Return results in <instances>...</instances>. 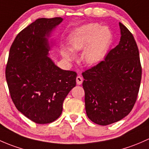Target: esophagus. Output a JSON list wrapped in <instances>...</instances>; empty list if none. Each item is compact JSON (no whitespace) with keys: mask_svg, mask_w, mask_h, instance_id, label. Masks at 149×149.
Listing matches in <instances>:
<instances>
[{"mask_svg":"<svg viewBox=\"0 0 149 149\" xmlns=\"http://www.w3.org/2000/svg\"><path fill=\"white\" fill-rule=\"evenodd\" d=\"M76 81H77V85H81L83 82V79H82V77L81 76H77L76 78Z\"/></svg>","mask_w":149,"mask_h":149,"instance_id":"34e87169","label":"esophagus"}]
</instances>
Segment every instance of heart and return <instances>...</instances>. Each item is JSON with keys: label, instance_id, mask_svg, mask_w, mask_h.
Here are the masks:
<instances>
[{"label": "heart", "instance_id": "1", "mask_svg": "<svg viewBox=\"0 0 149 149\" xmlns=\"http://www.w3.org/2000/svg\"><path fill=\"white\" fill-rule=\"evenodd\" d=\"M113 41V33L107 26L97 24H88L75 29L70 36L72 49L84 51L83 57L88 64H96L102 60L106 54ZM63 55L69 60L74 58L71 50L64 49Z\"/></svg>", "mask_w": 149, "mask_h": 149}]
</instances>
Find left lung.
Listing matches in <instances>:
<instances>
[{
	"label": "left lung",
	"instance_id": "left-lung-1",
	"mask_svg": "<svg viewBox=\"0 0 149 149\" xmlns=\"http://www.w3.org/2000/svg\"><path fill=\"white\" fill-rule=\"evenodd\" d=\"M119 44L104 60L82 73L85 110L95 123L107 125L130 113L137 100L142 68L133 34L119 23Z\"/></svg>",
	"mask_w": 149,
	"mask_h": 149
}]
</instances>
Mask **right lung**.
I'll use <instances>...</instances> for the list:
<instances>
[{"instance_id": "obj_1", "label": "right lung", "mask_w": 149, "mask_h": 149, "mask_svg": "<svg viewBox=\"0 0 149 149\" xmlns=\"http://www.w3.org/2000/svg\"><path fill=\"white\" fill-rule=\"evenodd\" d=\"M62 18H41L23 29L9 51L6 78L16 108L39 124L56 120L70 90L76 85L77 73L56 67L47 56L51 31Z\"/></svg>"}]
</instances>
